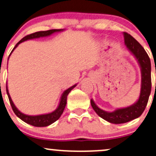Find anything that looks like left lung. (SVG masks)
Wrapping results in <instances>:
<instances>
[{"label": "left lung", "instance_id": "1", "mask_svg": "<svg viewBox=\"0 0 156 156\" xmlns=\"http://www.w3.org/2000/svg\"><path fill=\"white\" fill-rule=\"evenodd\" d=\"M123 35L125 45L136 59L141 69V90L139 99L132 105L117 108L112 112L101 110L92 99H90L93 109L98 116L113 124L126 123L141 116L146 108L151 92V63L150 57L144 48L130 34L123 32Z\"/></svg>", "mask_w": 156, "mask_h": 156}]
</instances>
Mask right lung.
Returning <instances> with one entry per match:
<instances>
[{"instance_id": "1", "label": "right lung", "mask_w": 156, "mask_h": 156, "mask_svg": "<svg viewBox=\"0 0 156 156\" xmlns=\"http://www.w3.org/2000/svg\"><path fill=\"white\" fill-rule=\"evenodd\" d=\"M65 29H51V30L48 31H37V32L32 33V34H29V35L24 37L23 39H21L18 43L15 45V46L14 47L13 50L12 51V52L10 53L9 56L11 55V54L13 52V51L18 46V45L20 43H23V42L26 41V40H31V39H36V38H40V37H48L51 35L52 34L56 32H59V31H64ZM77 84H75L73 86L70 87L69 88L66 89L65 91L62 93V96H61L60 99H59V102L57 108H56L53 112L48 113H45V114H41V115H36V116H31V115H27L24 114L22 112H20L18 109L16 108V106L15 105L14 102L12 100V98L10 97L9 93L8 87L6 85V93H7V95L9 99L10 105H11L12 110H13L14 113H15V115L20 118L22 121H23L26 123L29 124L32 126H35V127H46L51 125L52 123L55 122L57 119H59V117L61 116L62 113H63V111L66 108V103H67V97L69 95V94L71 92V90L73 89V87L76 86Z\"/></svg>"}]
</instances>
